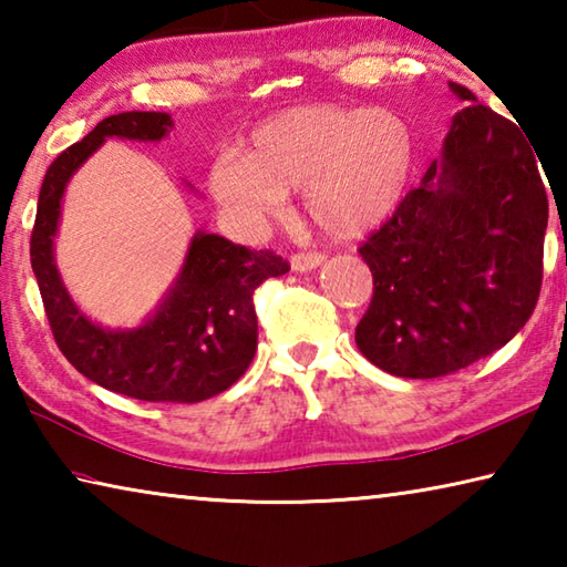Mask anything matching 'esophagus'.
I'll use <instances>...</instances> for the list:
<instances>
[{
	"label": "esophagus",
	"instance_id": "obj_1",
	"mask_svg": "<svg viewBox=\"0 0 567 567\" xmlns=\"http://www.w3.org/2000/svg\"><path fill=\"white\" fill-rule=\"evenodd\" d=\"M324 262V255L318 252H300V255H292L290 267L295 272H310L315 267H320Z\"/></svg>",
	"mask_w": 567,
	"mask_h": 567
}]
</instances>
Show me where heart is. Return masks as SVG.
Segmentation results:
<instances>
[{
  "label": "heart",
  "mask_w": 567,
  "mask_h": 567,
  "mask_svg": "<svg viewBox=\"0 0 567 567\" xmlns=\"http://www.w3.org/2000/svg\"><path fill=\"white\" fill-rule=\"evenodd\" d=\"M417 137L385 107L305 104L249 132L247 152L225 150L209 167L215 203L247 229H265L302 189L307 217L324 235L354 239L378 229L405 199Z\"/></svg>",
  "instance_id": "heart-1"
}]
</instances>
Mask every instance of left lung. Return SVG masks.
<instances>
[{
    "instance_id": "1",
    "label": "left lung",
    "mask_w": 567,
    "mask_h": 567,
    "mask_svg": "<svg viewBox=\"0 0 567 567\" xmlns=\"http://www.w3.org/2000/svg\"><path fill=\"white\" fill-rule=\"evenodd\" d=\"M427 167L360 247L375 292L354 330L360 352L398 378L450 375L525 328L543 282L545 195L533 147L463 84Z\"/></svg>"
}]
</instances>
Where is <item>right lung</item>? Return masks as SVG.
Returning <instances> with one entry per match:
<instances>
[{"label": "right lung", "mask_w": 567, "mask_h": 567, "mask_svg": "<svg viewBox=\"0 0 567 567\" xmlns=\"http://www.w3.org/2000/svg\"><path fill=\"white\" fill-rule=\"evenodd\" d=\"M172 127L175 122L167 112H120L64 150L42 182L30 255L54 340L84 378L134 400L199 402L227 390L252 362V292L267 277L290 270L282 257L197 229L177 277L155 310L134 328H104L87 318L54 262L62 199L74 172L107 140L150 145L165 140Z\"/></svg>", "instance_id": "right-lung-1"}]
</instances>
